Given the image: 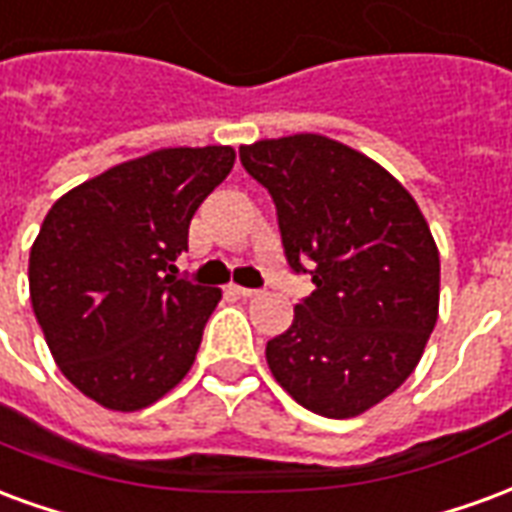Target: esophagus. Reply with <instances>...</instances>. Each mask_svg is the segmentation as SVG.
I'll use <instances>...</instances> for the list:
<instances>
[{"label": "esophagus", "mask_w": 512, "mask_h": 512, "mask_svg": "<svg viewBox=\"0 0 512 512\" xmlns=\"http://www.w3.org/2000/svg\"><path fill=\"white\" fill-rule=\"evenodd\" d=\"M230 290H233V293H238V296H244V299L260 296V290H257V288H244V285H230Z\"/></svg>", "instance_id": "1"}]
</instances>
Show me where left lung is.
<instances>
[{
    "label": "left lung",
    "instance_id": "obj_1",
    "mask_svg": "<svg viewBox=\"0 0 512 512\" xmlns=\"http://www.w3.org/2000/svg\"><path fill=\"white\" fill-rule=\"evenodd\" d=\"M274 197L293 271L312 296L266 345L271 376L299 406L348 419L403 384L439 318V246L417 200L378 161L321 134L241 145Z\"/></svg>",
    "mask_w": 512,
    "mask_h": 512
}]
</instances>
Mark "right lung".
Wrapping results in <instances>:
<instances>
[{
    "instance_id": "add662e5",
    "label": "right lung",
    "mask_w": 512,
    "mask_h": 512,
    "mask_svg": "<svg viewBox=\"0 0 512 512\" xmlns=\"http://www.w3.org/2000/svg\"><path fill=\"white\" fill-rule=\"evenodd\" d=\"M230 145L161 147L51 205L29 252V299L54 362L84 397L139 411L183 381L219 288L175 277Z\"/></svg>"
}]
</instances>
